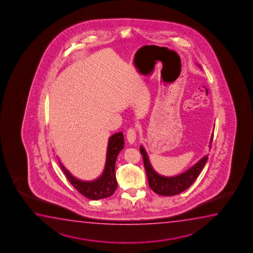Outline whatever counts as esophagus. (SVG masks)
Here are the masks:
<instances>
[{
	"instance_id": "obj_1",
	"label": "esophagus",
	"mask_w": 253,
	"mask_h": 253,
	"mask_svg": "<svg viewBox=\"0 0 253 253\" xmlns=\"http://www.w3.org/2000/svg\"><path fill=\"white\" fill-rule=\"evenodd\" d=\"M126 135H127V139H128V142H129V143H134V142L135 141V138H136V130H135V128H128V130H127Z\"/></svg>"
}]
</instances>
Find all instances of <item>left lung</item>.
Returning <instances> with one entry per match:
<instances>
[{"mask_svg":"<svg viewBox=\"0 0 253 253\" xmlns=\"http://www.w3.org/2000/svg\"><path fill=\"white\" fill-rule=\"evenodd\" d=\"M213 135H211V141H210V148L212 142ZM140 151L143 158V164L145 168L146 173L149 180V186L156 194L164 196H172L180 194L181 192L187 190L194 180L201 173V170L204 168L205 164L208 162V156H205L201 158L196 164L191 167L186 172L180 173L179 175L173 177H165L160 175L151 166V163L149 162V157L146 153L144 148L141 146Z\"/></svg>","mask_w":253,"mask_h":253,"instance_id":"8db88e82","label":"left lung"}]
</instances>
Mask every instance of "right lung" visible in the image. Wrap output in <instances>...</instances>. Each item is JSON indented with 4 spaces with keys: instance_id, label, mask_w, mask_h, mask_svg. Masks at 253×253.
Returning a JSON list of instances; mask_svg holds the SVG:
<instances>
[{
    "instance_id": "right-lung-1",
    "label": "right lung",
    "mask_w": 253,
    "mask_h": 253,
    "mask_svg": "<svg viewBox=\"0 0 253 253\" xmlns=\"http://www.w3.org/2000/svg\"><path fill=\"white\" fill-rule=\"evenodd\" d=\"M125 138L123 132H118L111 135L109 138L106 155V163L104 166V172L100 177L91 181H84L79 180L73 176L69 171L59 162L64 173L69 180L70 183L83 194L84 197L90 200H101L104 198L110 197L114 194L118 187V181L116 179L115 173V164L118 154L124 149Z\"/></svg>"
}]
</instances>
